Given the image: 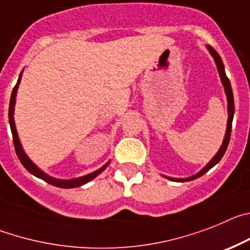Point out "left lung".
Returning <instances> with one entry per match:
<instances>
[{
	"instance_id": "obj_1",
	"label": "left lung",
	"mask_w": 250,
	"mask_h": 250,
	"mask_svg": "<svg viewBox=\"0 0 250 250\" xmlns=\"http://www.w3.org/2000/svg\"><path fill=\"white\" fill-rule=\"evenodd\" d=\"M208 49H209V52H210V55H212L213 57H214L215 63H217V67H218V72H219V76H220V78H222V83H223L224 89H226L227 100H228V125H227L226 137H224L223 145H222L220 149L218 150V153L214 156V158H213L212 161L209 162V163L207 164L206 167H204L203 169L201 170V172L198 173V174H195V175H193V177H190V178H186V179H175V178H168V177H167L168 179H172V181L188 182V181H193V179L198 178V177H202V175H203L204 173H207L209 169H210V168L214 167L215 164H217L218 162H219L220 159H222V157H223L224 153H226L227 148H228L229 141H230L231 122H233V116H234V98H233V91H231V87H230V82H229V78L227 77L226 71H224V64H223V62H222V58H220V56L218 55V52H217V51H215L214 48H213V47L208 46Z\"/></svg>"
}]
</instances>
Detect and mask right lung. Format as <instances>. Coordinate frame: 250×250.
Masks as SVG:
<instances>
[{
  "mask_svg": "<svg viewBox=\"0 0 250 250\" xmlns=\"http://www.w3.org/2000/svg\"><path fill=\"white\" fill-rule=\"evenodd\" d=\"M20 81H21V76H20L19 81L16 83V86L13 87V91L12 94H11V100H10V108H8V118H10V125H11V130H12V138H13V145H15V150H16V154L19 157L20 162L22 163L24 168L30 173H32L33 175L38 177V178L43 179L44 182L47 183L52 184V186L58 187V188H76V187H80L83 186V184L88 183L89 181H92L93 178H96L103 169H104L109 164V162L105 166H103L101 169L96 170L93 173H89L87 175H83V177H80V178H76V179H69V181H62V179H56L52 178V177H49L47 175L46 173L42 172L41 169H38L36 167L35 164L30 161V158L26 156V153L23 152L21 147V143H20V139L19 136H17V130H16V125H15V121H13V111H15V102H16V93H17V88H19V84H20Z\"/></svg>",
  "mask_w": 250,
  "mask_h": 250,
  "instance_id": "right-lung-1",
  "label": "right lung"
}]
</instances>
